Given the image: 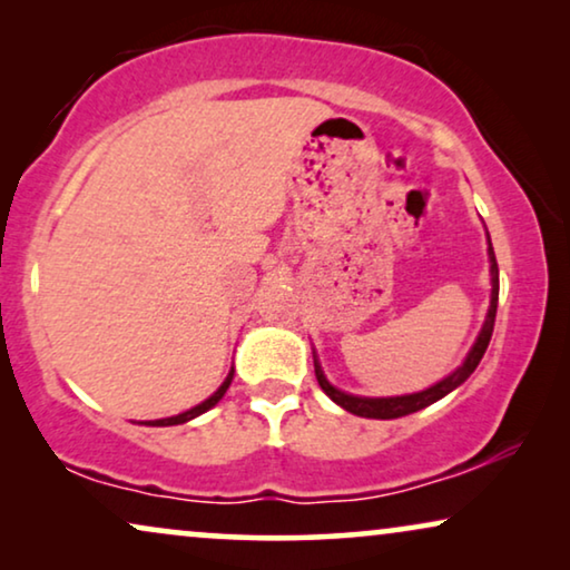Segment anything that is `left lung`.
I'll return each mask as SVG.
<instances>
[{
  "instance_id": "obj_1",
  "label": "left lung",
  "mask_w": 570,
  "mask_h": 570,
  "mask_svg": "<svg viewBox=\"0 0 570 570\" xmlns=\"http://www.w3.org/2000/svg\"><path fill=\"white\" fill-rule=\"evenodd\" d=\"M488 259H490V285H493V291H490V308H488L485 324H482L478 340H474L472 350H470V353H466L464 363L459 365V368L451 373V376H446L443 381H439V384H433L431 389H425V392H417V394H404V396H355V394L340 392L337 386H332L330 381H326L322 365H318L316 355H314L316 381H318V386L324 389V394L330 396L332 402H337L342 410L353 412V415H357V417L394 420V417L412 415V412H417V410L428 407V404L443 400V396H446L449 392H454L459 384H464V381L474 373V368H478V363L482 361V355H485V350L490 345V337H493V326H495V311H498V262H495L493 244H490V236H488Z\"/></svg>"
}]
</instances>
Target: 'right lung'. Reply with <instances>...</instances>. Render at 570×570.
<instances>
[{"label": "right lung", "instance_id": "add662e5", "mask_svg": "<svg viewBox=\"0 0 570 570\" xmlns=\"http://www.w3.org/2000/svg\"><path fill=\"white\" fill-rule=\"evenodd\" d=\"M230 381H233V368H230V373H228V379H225L223 384H220V389H217V392H215L213 396H209V400H205V402H202V404H197V407L186 410V412H181V415H174V417H163V420H145L142 425H158V428H163V425H181V423H189V420L199 417L202 412H207L209 407H215V404L223 400V394L228 392Z\"/></svg>", "mask_w": 570, "mask_h": 570}]
</instances>
